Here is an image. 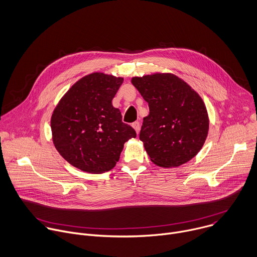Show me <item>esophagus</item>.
<instances>
[{"mask_svg":"<svg viewBox=\"0 0 257 257\" xmlns=\"http://www.w3.org/2000/svg\"><path fill=\"white\" fill-rule=\"evenodd\" d=\"M132 126H133V127L136 130L137 134H139V132H140V128H141V124H140V122H139V121H135V122H133Z\"/></svg>","mask_w":257,"mask_h":257,"instance_id":"esophagus-1","label":"esophagus"}]
</instances>
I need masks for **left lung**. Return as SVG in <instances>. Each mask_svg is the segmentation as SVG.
Instances as JSON below:
<instances>
[{"mask_svg": "<svg viewBox=\"0 0 257 257\" xmlns=\"http://www.w3.org/2000/svg\"><path fill=\"white\" fill-rule=\"evenodd\" d=\"M132 83L149 104L140 140L151 161L168 168L192 159L209 131L207 108L199 95L171 74L135 77Z\"/></svg>", "mask_w": 257, "mask_h": 257, "instance_id": "obj_1", "label": "left lung"}]
</instances>
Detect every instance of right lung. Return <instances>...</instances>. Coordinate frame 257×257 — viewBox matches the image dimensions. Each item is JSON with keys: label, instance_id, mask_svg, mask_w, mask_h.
<instances>
[{"label": "right lung", "instance_id": "1", "mask_svg": "<svg viewBox=\"0 0 257 257\" xmlns=\"http://www.w3.org/2000/svg\"><path fill=\"white\" fill-rule=\"evenodd\" d=\"M122 82L123 78L93 73L74 84L59 102L50 121L53 141L71 165L94 174L109 171L124 143L137 137L112 106Z\"/></svg>", "mask_w": 257, "mask_h": 257}]
</instances>
